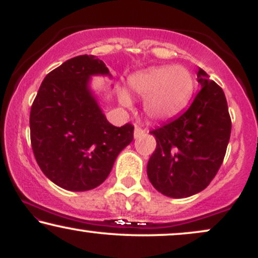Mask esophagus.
Listing matches in <instances>:
<instances>
[{"label":"esophagus","instance_id":"esophagus-1","mask_svg":"<svg viewBox=\"0 0 258 258\" xmlns=\"http://www.w3.org/2000/svg\"><path fill=\"white\" fill-rule=\"evenodd\" d=\"M143 133H144V130L139 128V127H136V128H135V138L136 139L139 138L142 135H143Z\"/></svg>","mask_w":258,"mask_h":258}]
</instances>
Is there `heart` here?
I'll return each mask as SVG.
<instances>
[{"instance_id":"heart-1","label":"heart","mask_w":258,"mask_h":258,"mask_svg":"<svg viewBox=\"0 0 258 258\" xmlns=\"http://www.w3.org/2000/svg\"><path fill=\"white\" fill-rule=\"evenodd\" d=\"M130 90L143 98L144 111L150 119L165 121L179 114L193 97V74L183 65H162L133 74L128 79ZM122 105H130L126 92L119 96Z\"/></svg>"}]
</instances>
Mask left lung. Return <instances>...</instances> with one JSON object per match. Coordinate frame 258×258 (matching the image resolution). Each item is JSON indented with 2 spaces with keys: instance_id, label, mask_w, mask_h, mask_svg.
<instances>
[{
  "instance_id": "obj_1",
  "label": "left lung",
  "mask_w": 258,
  "mask_h": 258,
  "mask_svg": "<svg viewBox=\"0 0 258 258\" xmlns=\"http://www.w3.org/2000/svg\"><path fill=\"white\" fill-rule=\"evenodd\" d=\"M201 90L176 119L153 130L156 149L147 165L148 178L159 193L180 199L200 193L220 170L232 122L222 88L199 69Z\"/></svg>"
}]
</instances>
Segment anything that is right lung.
<instances>
[{"label": "right lung", "instance_id": "right-lung-1", "mask_svg": "<svg viewBox=\"0 0 258 258\" xmlns=\"http://www.w3.org/2000/svg\"><path fill=\"white\" fill-rule=\"evenodd\" d=\"M92 76L111 74L94 55L67 60L44 78L30 111L35 159L44 176L72 191L102 184L117 155L133 141V126L106 120Z\"/></svg>", "mask_w": 258, "mask_h": 258}]
</instances>
